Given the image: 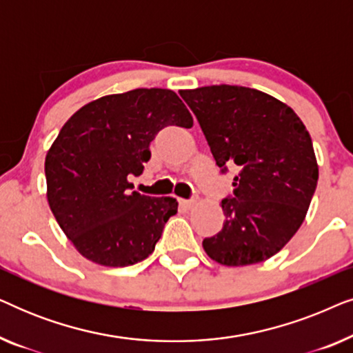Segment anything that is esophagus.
Wrapping results in <instances>:
<instances>
[{"label":"esophagus","mask_w":353,"mask_h":353,"mask_svg":"<svg viewBox=\"0 0 353 353\" xmlns=\"http://www.w3.org/2000/svg\"><path fill=\"white\" fill-rule=\"evenodd\" d=\"M180 204L185 207V209H190V207L194 205V201H192V199H180Z\"/></svg>","instance_id":"esophagus-1"}]
</instances>
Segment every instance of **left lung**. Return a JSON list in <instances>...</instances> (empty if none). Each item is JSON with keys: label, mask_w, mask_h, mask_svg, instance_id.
Instances as JSON below:
<instances>
[{"label": "left lung", "mask_w": 353, "mask_h": 353, "mask_svg": "<svg viewBox=\"0 0 353 353\" xmlns=\"http://www.w3.org/2000/svg\"><path fill=\"white\" fill-rule=\"evenodd\" d=\"M221 173L239 168L221 201L223 228L202 241L226 267L263 262L301 228L316 190L312 138L297 114L254 88L212 85L181 90Z\"/></svg>", "instance_id": "8db88e82"}]
</instances>
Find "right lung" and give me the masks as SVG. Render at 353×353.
Wrapping results in <instances>:
<instances>
[{
    "mask_svg": "<svg viewBox=\"0 0 353 353\" xmlns=\"http://www.w3.org/2000/svg\"><path fill=\"white\" fill-rule=\"evenodd\" d=\"M192 127L172 90L137 88L104 96L67 120L46 154L48 202L77 250L104 267L148 259L176 214L173 197L143 196L141 175L151 141L165 127Z\"/></svg>",
    "mask_w": 353,
    "mask_h": 353,
    "instance_id": "1",
    "label": "right lung"
}]
</instances>
